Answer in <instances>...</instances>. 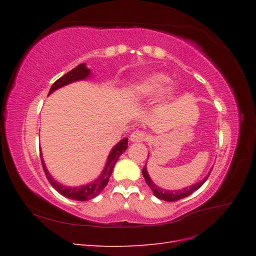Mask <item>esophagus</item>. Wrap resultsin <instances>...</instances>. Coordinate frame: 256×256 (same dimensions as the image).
I'll list each match as a JSON object with an SVG mask.
<instances>
[{"mask_svg": "<svg viewBox=\"0 0 256 256\" xmlns=\"http://www.w3.org/2000/svg\"><path fill=\"white\" fill-rule=\"evenodd\" d=\"M145 138H146V134L141 130H136L130 136L131 142H143Z\"/></svg>", "mask_w": 256, "mask_h": 256, "instance_id": "esophagus-1", "label": "esophagus"}]
</instances>
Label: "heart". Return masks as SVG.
Segmentation results:
<instances>
[{"instance_id": "1", "label": "heart", "mask_w": 256, "mask_h": 256, "mask_svg": "<svg viewBox=\"0 0 256 256\" xmlns=\"http://www.w3.org/2000/svg\"><path fill=\"white\" fill-rule=\"evenodd\" d=\"M168 80V76L164 74H152L138 81L134 86V90L138 95L150 97L164 88ZM174 92L173 88H166L162 90V98L164 100H171L174 97Z\"/></svg>"}]
</instances>
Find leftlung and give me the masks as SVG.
I'll use <instances>...</instances> for the list:
<instances>
[{"instance_id": "left-lung-1", "label": "left lung", "mask_w": 256, "mask_h": 256, "mask_svg": "<svg viewBox=\"0 0 256 256\" xmlns=\"http://www.w3.org/2000/svg\"><path fill=\"white\" fill-rule=\"evenodd\" d=\"M145 166H146V164H145ZM142 174H143V176H144V178H145L146 184H148V187L152 189V191L154 192V194L158 198L166 200V202H175V200H178L184 198H187L188 196L192 194L193 192L196 191L198 188L202 187V184L206 182V180H207L209 174H210V173H209V174L204 178V180H203L202 182H200L198 184H196L191 186L190 188H184V189H182V190H178V191H168V190L160 189V188L158 187V186H156V184H154L152 182V180H150V176H148V173H147V171H146V166L143 168Z\"/></svg>"}]
</instances>
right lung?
<instances>
[{
  "label": "right lung",
  "mask_w": 256,
  "mask_h": 256,
  "mask_svg": "<svg viewBox=\"0 0 256 256\" xmlns=\"http://www.w3.org/2000/svg\"><path fill=\"white\" fill-rule=\"evenodd\" d=\"M90 70L86 68L85 64H80L79 66H76V68L72 69V70L67 72L63 76H60V79H58L56 82H54L49 90V94H51L53 90L64 86V85H66V84L88 78V76H90ZM127 147H128V138H122V140L118 145L113 147L112 152L109 154V159H108L106 166L102 174L100 175L98 180L90 184L82 186V187H80V188H68V187L62 186L60 184L54 180L51 177V175L49 174V172L47 171V168H46V166H44L42 154H40V159H42V164L44 168V172L46 174V177H47V180H49L52 187L56 189L58 193H60V194L64 196L65 198H72V200H88L94 198L95 196H97L99 193L104 189L106 184L109 182V178L112 174L113 168L116 164V161L118 160L120 154H124V152L127 150Z\"/></svg>",
  "instance_id": "1"
}]
</instances>
